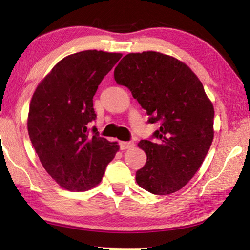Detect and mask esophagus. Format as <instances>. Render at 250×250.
I'll use <instances>...</instances> for the list:
<instances>
[{
  "label": "esophagus",
  "mask_w": 250,
  "mask_h": 250,
  "mask_svg": "<svg viewBox=\"0 0 250 250\" xmlns=\"http://www.w3.org/2000/svg\"><path fill=\"white\" fill-rule=\"evenodd\" d=\"M119 145H120V148L122 150H125V149L132 148V147L135 146V143L133 142H120L119 143Z\"/></svg>",
  "instance_id": "34e87169"
}]
</instances>
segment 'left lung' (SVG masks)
<instances>
[{"instance_id":"1","label":"left lung","mask_w":250,"mask_h":250,"mask_svg":"<svg viewBox=\"0 0 250 250\" xmlns=\"http://www.w3.org/2000/svg\"><path fill=\"white\" fill-rule=\"evenodd\" d=\"M114 79L130 89L149 124H161L153 135L156 143H138L147 161L136 172L137 184L154 195L180 190L198 171L214 138V107L203 83L186 63L154 51L124 56Z\"/></svg>"}]
</instances>
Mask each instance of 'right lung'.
<instances>
[{"label": "right lung", "mask_w": 250, "mask_h": 250, "mask_svg": "<svg viewBox=\"0 0 250 250\" xmlns=\"http://www.w3.org/2000/svg\"><path fill=\"white\" fill-rule=\"evenodd\" d=\"M121 53L89 50L65 56L38 83L28 113V133L42 165L70 191H85L100 184L118 143L98 136L93 97Z\"/></svg>", "instance_id": "right-lung-1"}]
</instances>
